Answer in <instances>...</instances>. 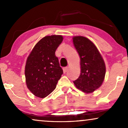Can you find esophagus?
Segmentation results:
<instances>
[{"label": "esophagus", "instance_id": "34e87169", "mask_svg": "<svg viewBox=\"0 0 128 128\" xmlns=\"http://www.w3.org/2000/svg\"><path fill=\"white\" fill-rule=\"evenodd\" d=\"M63 70H64V73H65L66 72L68 71V68H64V69H63Z\"/></svg>", "mask_w": 128, "mask_h": 128}]
</instances>
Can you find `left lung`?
<instances>
[{"instance_id": "obj_1", "label": "left lung", "mask_w": 128, "mask_h": 128, "mask_svg": "<svg viewBox=\"0 0 128 128\" xmlns=\"http://www.w3.org/2000/svg\"><path fill=\"white\" fill-rule=\"evenodd\" d=\"M74 45L80 58L81 73L73 81L79 90L91 93L102 84L106 75V65L96 45L88 38L82 36L73 38Z\"/></svg>"}]
</instances>
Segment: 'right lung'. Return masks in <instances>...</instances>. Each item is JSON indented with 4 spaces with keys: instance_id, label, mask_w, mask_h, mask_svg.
I'll return each mask as SVG.
<instances>
[{
    "instance_id": "add662e5",
    "label": "right lung",
    "mask_w": 128,
    "mask_h": 128,
    "mask_svg": "<svg viewBox=\"0 0 128 128\" xmlns=\"http://www.w3.org/2000/svg\"><path fill=\"white\" fill-rule=\"evenodd\" d=\"M62 36H46L35 45L28 57L25 76L28 88L43 98L55 90L63 74L55 51L62 42Z\"/></svg>"
}]
</instances>
